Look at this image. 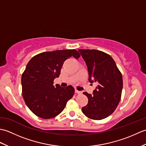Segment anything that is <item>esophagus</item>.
<instances>
[{
	"label": "esophagus",
	"mask_w": 146,
	"mask_h": 146,
	"mask_svg": "<svg viewBox=\"0 0 146 146\" xmlns=\"http://www.w3.org/2000/svg\"><path fill=\"white\" fill-rule=\"evenodd\" d=\"M75 93H77V94H81V92L80 91H78V90H77L76 89H75Z\"/></svg>",
	"instance_id": "34e87169"
}]
</instances>
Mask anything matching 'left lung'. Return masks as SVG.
Returning <instances> with one entry per match:
<instances>
[{
  "label": "left lung",
  "instance_id": "8db88e82",
  "mask_svg": "<svg viewBox=\"0 0 146 146\" xmlns=\"http://www.w3.org/2000/svg\"><path fill=\"white\" fill-rule=\"evenodd\" d=\"M87 66L89 82L97 83L93 94L83 92L88 104L82 112L91 119L102 120L116 109L123 87L122 76L109 54L96 49H78Z\"/></svg>",
  "mask_w": 146,
  "mask_h": 146
}]
</instances>
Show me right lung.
I'll list each match as a JSON object with an SVG mask.
<instances>
[{"instance_id": "add662e5", "label": "right lung", "mask_w": 146, "mask_h": 146, "mask_svg": "<svg viewBox=\"0 0 146 146\" xmlns=\"http://www.w3.org/2000/svg\"><path fill=\"white\" fill-rule=\"evenodd\" d=\"M71 56L78 59L80 54L75 49L43 52L27 63L21 78L23 97L36 115L44 119L57 116L73 97L75 89L72 86L53 85L64 61Z\"/></svg>"}]
</instances>
